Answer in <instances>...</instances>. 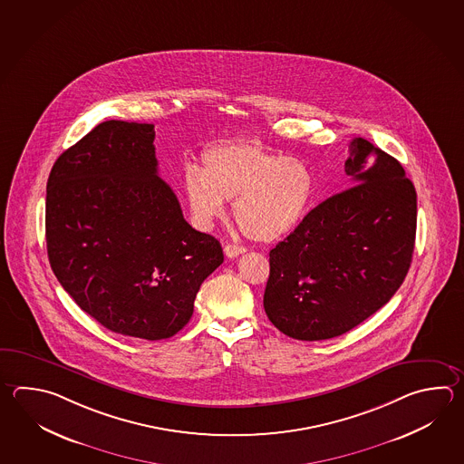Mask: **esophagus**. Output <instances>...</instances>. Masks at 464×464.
Instances as JSON below:
<instances>
[{"instance_id":"34e87169","label":"esophagus","mask_w":464,"mask_h":464,"mask_svg":"<svg viewBox=\"0 0 464 464\" xmlns=\"http://www.w3.org/2000/svg\"><path fill=\"white\" fill-rule=\"evenodd\" d=\"M246 251V247L237 246V245H227L225 246V255L227 257H237V256L243 255Z\"/></svg>"}]
</instances>
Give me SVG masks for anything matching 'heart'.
Masks as SVG:
<instances>
[{
    "mask_svg": "<svg viewBox=\"0 0 464 464\" xmlns=\"http://www.w3.org/2000/svg\"><path fill=\"white\" fill-rule=\"evenodd\" d=\"M201 165H187L181 189L193 221L209 227L233 199V217L255 241L293 233L313 205L315 177L305 161L271 150L255 139L205 147Z\"/></svg>",
    "mask_w": 464,
    "mask_h": 464,
    "instance_id": "b5f03b06",
    "label": "heart"
}]
</instances>
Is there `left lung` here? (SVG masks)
Listing matches in <instances>:
<instances>
[{
  "mask_svg": "<svg viewBox=\"0 0 464 464\" xmlns=\"http://www.w3.org/2000/svg\"><path fill=\"white\" fill-rule=\"evenodd\" d=\"M350 188L322 201L269 253L265 311L297 341H325L369 319L405 281L416 191L397 159L357 137Z\"/></svg>",
  "mask_w": 464,
  "mask_h": 464,
  "instance_id": "8db88e82",
  "label": "left lung"
}]
</instances>
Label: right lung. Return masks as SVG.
Listing matches in <instances>:
<instances>
[{
    "mask_svg": "<svg viewBox=\"0 0 464 464\" xmlns=\"http://www.w3.org/2000/svg\"><path fill=\"white\" fill-rule=\"evenodd\" d=\"M153 123L107 121L59 155L46 191L57 281L109 331L161 341L181 331L201 283L223 263L159 177Z\"/></svg>",
    "mask_w": 464,
    "mask_h": 464,
    "instance_id": "obj_1",
    "label": "right lung"
}]
</instances>
